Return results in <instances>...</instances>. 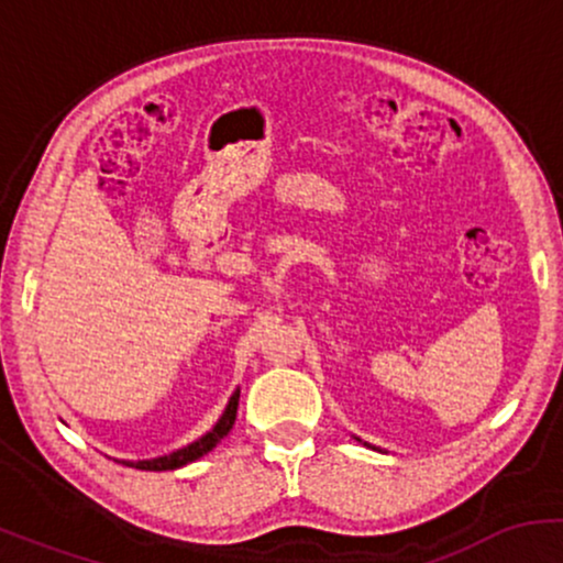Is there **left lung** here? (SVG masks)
Returning a JSON list of instances; mask_svg holds the SVG:
<instances>
[{"label":"left lung","mask_w":563,"mask_h":563,"mask_svg":"<svg viewBox=\"0 0 563 563\" xmlns=\"http://www.w3.org/2000/svg\"><path fill=\"white\" fill-rule=\"evenodd\" d=\"M354 439H357V442H363V439H360V437H354ZM367 444V442H365ZM367 448H371V444H367ZM373 450H378V448H373Z\"/></svg>","instance_id":"8db88e82"}]
</instances>
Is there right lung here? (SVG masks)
<instances>
[{"mask_svg":"<svg viewBox=\"0 0 563 563\" xmlns=\"http://www.w3.org/2000/svg\"><path fill=\"white\" fill-rule=\"evenodd\" d=\"M238 399H241V389L232 391L230 402H228V407H224L222 416H219V421L214 423V429L206 431L203 437L196 439V442H190V444H187V448L174 450V452H169V455L151 457V461H121V463H124V466L140 468V471H174V468L187 466V463L198 461V457H203L206 452L214 450L217 444L230 434L232 423H235V416H238Z\"/></svg>","mask_w":563,"mask_h":563,"instance_id":"1","label":"right lung"}]
</instances>
